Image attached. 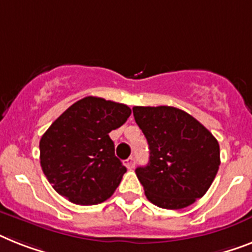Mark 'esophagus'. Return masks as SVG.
<instances>
[{"mask_svg":"<svg viewBox=\"0 0 252 252\" xmlns=\"http://www.w3.org/2000/svg\"><path fill=\"white\" fill-rule=\"evenodd\" d=\"M125 165H126V167L127 168H134L135 167V158L134 157H132V156H131V157H128L127 159H126V161H125Z\"/></svg>","mask_w":252,"mask_h":252,"instance_id":"esophagus-1","label":"esophagus"}]
</instances>
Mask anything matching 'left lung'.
<instances>
[{
	"instance_id": "1",
	"label": "left lung",
	"mask_w": 252,
	"mask_h": 252,
	"mask_svg": "<svg viewBox=\"0 0 252 252\" xmlns=\"http://www.w3.org/2000/svg\"><path fill=\"white\" fill-rule=\"evenodd\" d=\"M135 122L149 145V162L135 170L145 196L161 209L196 202L213 184L219 143L202 124L174 107H134Z\"/></svg>"
}]
</instances>
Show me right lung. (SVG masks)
Returning <instances> with one entry per match:
<instances>
[{"mask_svg": "<svg viewBox=\"0 0 252 252\" xmlns=\"http://www.w3.org/2000/svg\"><path fill=\"white\" fill-rule=\"evenodd\" d=\"M126 104L86 96L72 104L39 140L41 167L60 196L76 205L104 202L126 167L114 155L109 132L127 121Z\"/></svg>", "mask_w": 252, "mask_h": 252, "instance_id": "right-lung-1", "label": "right lung"}]
</instances>
